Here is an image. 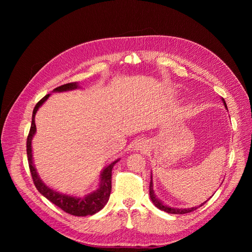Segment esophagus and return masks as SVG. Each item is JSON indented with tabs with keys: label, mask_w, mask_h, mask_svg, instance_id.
<instances>
[{
	"label": "esophagus",
	"mask_w": 252,
	"mask_h": 252,
	"mask_svg": "<svg viewBox=\"0 0 252 252\" xmlns=\"http://www.w3.org/2000/svg\"><path fill=\"white\" fill-rule=\"evenodd\" d=\"M139 144H140V145L138 146V148H141V147H142V146H141V143H139Z\"/></svg>",
	"instance_id": "1"
}]
</instances>
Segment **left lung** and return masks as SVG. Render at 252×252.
Here are the masks:
<instances>
[{"label": "left lung", "mask_w": 252, "mask_h": 252, "mask_svg": "<svg viewBox=\"0 0 252 252\" xmlns=\"http://www.w3.org/2000/svg\"><path fill=\"white\" fill-rule=\"evenodd\" d=\"M223 102H224V105H225V107L227 108V106H226V102L223 100ZM149 194H150V199H151V201H152V203L155 204V206L156 207H158V209H161V210H164V211H166V212H168V213H173V215H184V213H188V212H191V211H194L197 207H192V208H187V209H179V208H172V207H168V206H166V205H164L161 201H159L158 197H157V195L155 194V192H154V186H152V180L150 181V186H149ZM202 205H204V203L202 204ZM202 205H200L199 207H201Z\"/></svg>", "instance_id": "left-lung-1"}]
</instances>
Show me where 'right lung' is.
<instances>
[{
	"label": "right lung",
	"instance_id": "obj_1",
	"mask_svg": "<svg viewBox=\"0 0 252 252\" xmlns=\"http://www.w3.org/2000/svg\"><path fill=\"white\" fill-rule=\"evenodd\" d=\"M78 88V84L77 83H67L64 84L62 86H59L57 88L53 89V91H66V90H72ZM49 94L45 95L42 100L36 103L35 107L32 112V126H30V130L27 136V144H26V148H27V158H28V164H29V169L30 173H32V178L33 180L34 186L36 189L39 190V192L43 194L46 199H48L50 202H52L55 205H57L58 207H60L65 212L69 213V215L75 216V217H86V216H93L97 211H100L104 206L107 204L110 192H111V173H112V168L114 164H116L119 159L114 161L111 163L109 166L106 167V168L103 170L101 174V183L100 186L95 190V191L91 192L88 195L82 196V197H75V196H70V195H66L62 194L58 191H55V190L50 189L47 187L44 183L41 181V179L37 175L35 168L32 163V136L35 133V123H34V117L35 113L39 109L40 106L47 100Z\"/></svg>",
	"mask_w": 252,
	"mask_h": 252
}]
</instances>
